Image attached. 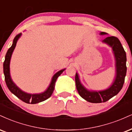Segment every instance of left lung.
Masks as SVG:
<instances>
[{
    "mask_svg": "<svg viewBox=\"0 0 132 132\" xmlns=\"http://www.w3.org/2000/svg\"><path fill=\"white\" fill-rule=\"evenodd\" d=\"M100 34L104 35L106 33L101 32ZM103 42L106 43L111 47L115 56L116 74L111 86L104 90L90 91L80 83L77 73L75 76L76 88L79 94L84 100L93 103L106 102L116 95L123 87L127 72L126 53L118 38L114 36L108 37L103 40Z\"/></svg>",
    "mask_w": 132,
    "mask_h": 132,
    "instance_id": "1",
    "label": "left lung"
}]
</instances>
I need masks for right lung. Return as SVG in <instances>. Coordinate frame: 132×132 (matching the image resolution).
Listing matches in <instances>:
<instances>
[{"label":"right lung","mask_w":132,"mask_h":132,"mask_svg":"<svg viewBox=\"0 0 132 132\" xmlns=\"http://www.w3.org/2000/svg\"><path fill=\"white\" fill-rule=\"evenodd\" d=\"M21 36V33H20L15 36L14 38L13 42L12 47L9 49L5 55V58L4 62V73L5 76V80L6 84L10 91L13 93L16 96H17L19 99L22 100L24 102L28 103V104H36V103L42 102L50 98L51 95L53 93L54 88H55V82L57 78L61 75V73L65 70V69H62L57 72L56 74L53 76L52 79V81L50 82L47 89L43 93H39V94H30V93H26V92L22 91L20 88H19L12 81L11 79L10 74V62L11 56H12V53L14 49L16 47L17 41L18 39Z\"/></svg>","instance_id":"right-lung-1"}]
</instances>
